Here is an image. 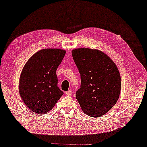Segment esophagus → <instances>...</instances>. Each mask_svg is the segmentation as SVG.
Here are the masks:
<instances>
[{"label":"esophagus","instance_id":"34e87169","mask_svg":"<svg viewBox=\"0 0 147 147\" xmlns=\"http://www.w3.org/2000/svg\"><path fill=\"white\" fill-rule=\"evenodd\" d=\"M65 94H66V95H71L72 94V91L71 90H69L65 92Z\"/></svg>","mask_w":147,"mask_h":147}]
</instances>
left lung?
<instances>
[{"instance_id":"1","label":"left lung","mask_w":147,"mask_h":147,"mask_svg":"<svg viewBox=\"0 0 147 147\" xmlns=\"http://www.w3.org/2000/svg\"><path fill=\"white\" fill-rule=\"evenodd\" d=\"M72 55L81 75L77 101L88 116H103L119 98L121 81L117 67L98 50L81 48L72 51Z\"/></svg>"}]
</instances>
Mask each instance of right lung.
I'll return each instance as SVG.
<instances>
[{
	"label": "right lung",
	"mask_w": 147,
	"mask_h": 147,
	"mask_svg": "<svg viewBox=\"0 0 147 147\" xmlns=\"http://www.w3.org/2000/svg\"><path fill=\"white\" fill-rule=\"evenodd\" d=\"M66 51L43 49L35 53L24 65L20 75L19 91L28 108L38 114L53 109L63 94L58 87L56 70Z\"/></svg>",
	"instance_id": "obj_1"
}]
</instances>
